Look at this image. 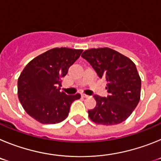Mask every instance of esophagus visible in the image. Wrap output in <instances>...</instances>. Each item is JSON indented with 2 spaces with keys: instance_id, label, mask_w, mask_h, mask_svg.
I'll list each match as a JSON object with an SVG mask.
<instances>
[{
  "instance_id": "1",
  "label": "esophagus",
  "mask_w": 161,
  "mask_h": 161,
  "mask_svg": "<svg viewBox=\"0 0 161 161\" xmlns=\"http://www.w3.org/2000/svg\"><path fill=\"white\" fill-rule=\"evenodd\" d=\"M81 96L83 97H89V95L85 94V93H81Z\"/></svg>"
}]
</instances>
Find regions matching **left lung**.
I'll return each mask as SVG.
<instances>
[{
    "mask_svg": "<svg viewBox=\"0 0 161 161\" xmlns=\"http://www.w3.org/2000/svg\"><path fill=\"white\" fill-rule=\"evenodd\" d=\"M82 57L90 64L99 78L107 81L106 97L93 95L97 105L88 110L97 124L116 125L126 120L140 99L141 79L136 64L125 55L108 47L86 50Z\"/></svg>",
    "mask_w": 161,
    "mask_h": 161,
    "instance_id": "obj_1",
    "label": "left lung"
}]
</instances>
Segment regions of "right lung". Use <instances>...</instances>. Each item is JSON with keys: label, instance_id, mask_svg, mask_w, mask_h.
Here are the masks:
<instances>
[{"label": "right lung", "instance_id": "1", "mask_svg": "<svg viewBox=\"0 0 161 161\" xmlns=\"http://www.w3.org/2000/svg\"><path fill=\"white\" fill-rule=\"evenodd\" d=\"M83 50L53 48L28 64L18 80V95L28 114L43 124L60 123L68 117L70 106L80 93L60 92L61 80Z\"/></svg>", "mask_w": 161, "mask_h": 161}]
</instances>
